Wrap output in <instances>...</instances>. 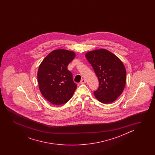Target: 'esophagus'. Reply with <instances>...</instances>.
<instances>
[{"instance_id": "34e87169", "label": "esophagus", "mask_w": 155, "mask_h": 155, "mask_svg": "<svg viewBox=\"0 0 155 155\" xmlns=\"http://www.w3.org/2000/svg\"><path fill=\"white\" fill-rule=\"evenodd\" d=\"M86 83V80L85 79H82L81 80V81H80V84H85Z\"/></svg>"}]
</instances>
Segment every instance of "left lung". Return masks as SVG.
Instances as JSON below:
<instances>
[{"mask_svg": "<svg viewBox=\"0 0 155 155\" xmlns=\"http://www.w3.org/2000/svg\"><path fill=\"white\" fill-rule=\"evenodd\" d=\"M85 56L99 79V88L94 92L96 99L104 104L114 102L125 86L126 71L122 61L105 49L89 51Z\"/></svg>", "mask_w": 155, "mask_h": 155, "instance_id": "obj_1", "label": "left lung"}]
</instances>
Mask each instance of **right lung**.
<instances>
[{
    "label": "right lung",
    "instance_id": "add662e5",
    "mask_svg": "<svg viewBox=\"0 0 155 155\" xmlns=\"http://www.w3.org/2000/svg\"><path fill=\"white\" fill-rule=\"evenodd\" d=\"M75 57L73 51L64 49L54 50L40 65L38 81L40 90L45 99L56 105L69 101L77 87L73 74L68 66Z\"/></svg>",
    "mask_w": 155,
    "mask_h": 155
}]
</instances>
